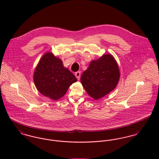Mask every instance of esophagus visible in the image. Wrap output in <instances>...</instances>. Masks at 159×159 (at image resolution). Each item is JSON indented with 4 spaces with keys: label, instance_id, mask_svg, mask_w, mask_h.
Wrapping results in <instances>:
<instances>
[{
    "label": "esophagus",
    "instance_id": "esophagus-1",
    "mask_svg": "<svg viewBox=\"0 0 159 159\" xmlns=\"http://www.w3.org/2000/svg\"><path fill=\"white\" fill-rule=\"evenodd\" d=\"M75 76H76V78L79 80L80 78V76H81V71H76V72L75 73Z\"/></svg>",
    "mask_w": 159,
    "mask_h": 159
}]
</instances>
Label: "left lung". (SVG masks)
<instances>
[{
	"mask_svg": "<svg viewBox=\"0 0 159 159\" xmlns=\"http://www.w3.org/2000/svg\"><path fill=\"white\" fill-rule=\"evenodd\" d=\"M120 77L118 66L111 54L103 55L92 61L81 78V82L87 93L95 100L113 91Z\"/></svg>",
	"mask_w": 159,
	"mask_h": 159,
	"instance_id": "obj_1",
	"label": "left lung"
}]
</instances>
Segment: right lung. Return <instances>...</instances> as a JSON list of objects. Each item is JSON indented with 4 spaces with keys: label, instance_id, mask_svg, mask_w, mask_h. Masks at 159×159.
Wrapping results in <instances>:
<instances>
[{
    "label": "right lung",
    "instance_id": "right-lung-1",
    "mask_svg": "<svg viewBox=\"0 0 159 159\" xmlns=\"http://www.w3.org/2000/svg\"><path fill=\"white\" fill-rule=\"evenodd\" d=\"M34 81L37 89L42 94L56 100L65 95L69 86L77 79L63 66L61 59L47 52L35 68Z\"/></svg>",
    "mask_w": 159,
    "mask_h": 159
}]
</instances>
